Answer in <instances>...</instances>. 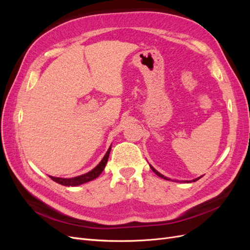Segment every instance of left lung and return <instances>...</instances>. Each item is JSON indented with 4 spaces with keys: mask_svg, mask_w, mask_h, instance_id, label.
<instances>
[{
    "mask_svg": "<svg viewBox=\"0 0 250 250\" xmlns=\"http://www.w3.org/2000/svg\"><path fill=\"white\" fill-rule=\"evenodd\" d=\"M150 168H151V169H152V171H153V172H154V173L156 174V175H157V176H160V177H162V178H164V179H167V180H170L169 178H167V177H166V176H164V175H163V174H161L160 172H157V171H156V170H155V169H154V168L152 167V166H150ZM199 178H201V176H200V177H198V178H196V179H193V180H191V181H187V183H192V181H196V180H198Z\"/></svg>",
    "mask_w": 250,
    "mask_h": 250,
    "instance_id": "obj_1",
    "label": "left lung"
}]
</instances>
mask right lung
I'll return each mask as SVG.
<instances>
[{
    "label": "right lung",
    "instance_id": "right-lung-1",
    "mask_svg": "<svg viewBox=\"0 0 250 250\" xmlns=\"http://www.w3.org/2000/svg\"><path fill=\"white\" fill-rule=\"evenodd\" d=\"M110 149L111 146L108 148L106 154L104 155V157L102 158V161L99 163V165L95 167L92 171H89L85 174H82L80 176H76V177H72V178H62V177H54V176H50L52 180H54L55 183L62 185L65 187H75V186H80L82 184L88 183L90 180H94L95 178H97L98 176L100 175L102 173V171L104 170L105 166H106V163L108 161V156L110 153Z\"/></svg>",
    "mask_w": 250,
    "mask_h": 250
}]
</instances>
